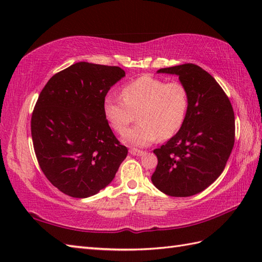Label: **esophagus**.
<instances>
[{
	"mask_svg": "<svg viewBox=\"0 0 262 262\" xmlns=\"http://www.w3.org/2000/svg\"><path fill=\"white\" fill-rule=\"evenodd\" d=\"M129 153L132 155H137V157H138V155H144V154H145V152H144V151H141V149H136V148H130L129 149Z\"/></svg>",
	"mask_w": 262,
	"mask_h": 262,
	"instance_id": "34e87169",
	"label": "esophagus"
}]
</instances>
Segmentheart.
<instances>
[{
  "mask_svg": "<svg viewBox=\"0 0 262 262\" xmlns=\"http://www.w3.org/2000/svg\"><path fill=\"white\" fill-rule=\"evenodd\" d=\"M189 109V93L181 82H164L143 75L121 88V98L108 94L103 113L110 126L122 133L133 121L138 124L124 133V141L145 146L160 138L169 140L181 129Z\"/></svg>",
  "mask_w": 262,
  "mask_h": 262,
  "instance_id": "b5f03b06",
  "label": "heart"
}]
</instances>
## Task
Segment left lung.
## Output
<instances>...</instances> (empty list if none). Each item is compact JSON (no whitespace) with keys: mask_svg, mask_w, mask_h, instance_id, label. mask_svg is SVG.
I'll list each match as a JSON object with an SVG mask.
<instances>
[{"mask_svg":"<svg viewBox=\"0 0 262 262\" xmlns=\"http://www.w3.org/2000/svg\"><path fill=\"white\" fill-rule=\"evenodd\" d=\"M176 74L189 93V109L181 129L155 148L158 165L152 182L171 197L205 190L223 172L234 146V111L219 83L191 63L161 69Z\"/></svg>","mask_w":262,"mask_h":262,"instance_id":"8db88e82","label":"left lung"}]
</instances>
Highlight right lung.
<instances>
[{
	"label": "right lung",
	"mask_w": 262,
	"mask_h": 262,
	"mask_svg": "<svg viewBox=\"0 0 262 262\" xmlns=\"http://www.w3.org/2000/svg\"><path fill=\"white\" fill-rule=\"evenodd\" d=\"M125 71L80 62L53 75L32 111L31 137L43 174L74 198L98 193L113 181L128 149L117 140L103 100Z\"/></svg>",
	"instance_id": "add662e5"
}]
</instances>
